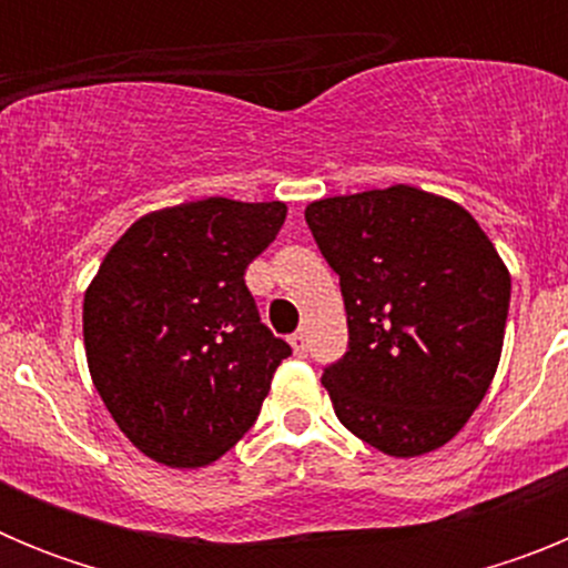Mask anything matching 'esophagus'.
Instances as JSON below:
<instances>
[{
  "mask_svg": "<svg viewBox=\"0 0 568 568\" xmlns=\"http://www.w3.org/2000/svg\"><path fill=\"white\" fill-rule=\"evenodd\" d=\"M290 346H293L295 355H307V333L290 335Z\"/></svg>",
  "mask_w": 568,
  "mask_h": 568,
  "instance_id": "esophagus-1",
  "label": "esophagus"
}]
</instances>
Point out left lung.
I'll return each instance as SVG.
<instances>
[{
    "label": "left lung",
    "mask_w": 568,
    "mask_h": 568,
    "mask_svg": "<svg viewBox=\"0 0 568 568\" xmlns=\"http://www.w3.org/2000/svg\"><path fill=\"white\" fill-rule=\"evenodd\" d=\"M341 278L349 349L321 384L341 424L393 458L464 429L498 369L511 278L453 199L393 184L304 210Z\"/></svg>",
    "instance_id": "left-lung-1"
}]
</instances>
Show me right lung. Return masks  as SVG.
Here are the masks:
<instances>
[{
	"label": "right lung",
	"instance_id": "obj_1",
	"mask_svg": "<svg viewBox=\"0 0 568 568\" xmlns=\"http://www.w3.org/2000/svg\"><path fill=\"white\" fill-rule=\"evenodd\" d=\"M287 219L284 202L202 199L153 210L108 250L84 290L93 386L130 444L170 469L230 453L290 355L258 318L250 261Z\"/></svg>",
	"mask_w": 568,
	"mask_h": 568
}]
</instances>
